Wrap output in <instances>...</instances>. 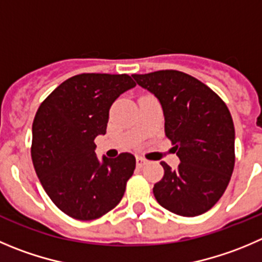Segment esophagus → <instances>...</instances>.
<instances>
[{
  "instance_id": "esophagus-1",
  "label": "esophagus",
  "mask_w": 262,
  "mask_h": 262,
  "mask_svg": "<svg viewBox=\"0 0 262 262\" xmlns=\"http://www.w3.org/2000/svg\"><path fill=\"white\" fill-rule=\"evenodd\" d=\"M146 163H148V161H146L145 158H143V157H138V158H136V164H138L139 167L145 166Z\"/></svg>"
}]
</instances>
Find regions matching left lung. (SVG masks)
Returning <instances> with one entry per match:
<instances>
[{
    "label": "left lung",
    "mask_w": 262,
    "mask_h": 262,
    "mask_svg": "<svg viewBox=\"0 0 262 262\" xmlns=\"http://www.w3.org/2000/svg\"><path fill=\"white\" fill-rule=\"evenodd\" d=\"M133 77L158 98L164 134L180 158L176 170L161 163L164 175L153 188L157 202L186 217L207 212L223 196L235 163V131L228 106L184 72L166 69Z\"/></svg>",
    "instance_id": "obj_1"
}]
</instances>
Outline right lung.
I'll return each instance as SVG.
<instances>
[{
	"label": "right lung",
	"instance_id": "add662e5",
	"mask_svg": "<svg viewBox=\"0 0 262 262\" xmlns=\"http://www.w3.org/2000/svg\"><path fill=\"white\" fill-rule=\"evenodd\" d=\"M136 83L128 74L82 73L45 99L32 126V161L55 206L76 220L101 217L121 202L136 166L135 156L95 153V138L106 133L109 109Z\"/></svg>",
	"mask_w": 262,
	"mask_h": 262
}]
</instances>
